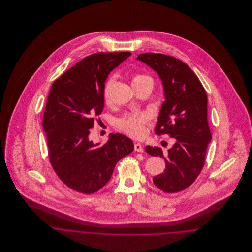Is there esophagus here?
I'll return each mask as SVG.
<instances>
[{"label":"esophagus","instance_id":"esophagus-1","mask_svg":"<svg viewBox=\"0 0 252 252\" xmlns=\"http://www.w3.org/2000/svg\"><path fill=\"white\" fill-rule=\"evenodd\" d=\"M135 151L137 152H144V146L139 143L135 144Z\"/></svg>","mask_w":252,"mask_h":252}]
</instances>
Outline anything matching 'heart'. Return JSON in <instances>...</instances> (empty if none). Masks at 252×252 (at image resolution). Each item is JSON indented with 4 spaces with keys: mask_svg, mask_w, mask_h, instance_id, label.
I'll use <instances>...</instances> for the list:
<instances>
[{
    "mask_svg": "<svg viewBox=\"0 0 252 252\" xmlns=\"http://www.w3.org/2000/svg\"><path fill=\"white\" fill-rule=\"evenodd\" d=\"M145 81L152 82L151 78L146 75L136 74L132 78V85H136ZM114 82H115L114 76L108 77V80L106 81V84L104 87V97H105V100L107 101L109 99L110 90ZM145 121H146V116L144 114H129L118 121V126L130 136L135 138H141L144 135Z\"/></svg>",
    "mask_w": 252,
    "mask_h": 252,
    "instance_id": "heart-1",
    "label": "heart"
}]
</instances>
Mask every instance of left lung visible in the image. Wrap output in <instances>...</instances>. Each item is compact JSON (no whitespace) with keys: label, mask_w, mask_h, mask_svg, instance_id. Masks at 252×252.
Instances as JSON below:
<instances>
[{"label":"left lung","mask_w":252,"mask_h":252,"mask_svg":"<svg viewBox=\"0 0 252 252\" xmlns=\"http://www.w3.org/2000/svg\"><path fill=\"white\" fill-rule=\"evenodd\" d=\"M156 72L163 85L162 104L155 133L167 134L173 146L167 152L160 147H145L152 156L165 160L164 173L153 183L166 193L179 192L191 185L201 173L212 135L208 124L207 93L194 72L182 61L159 53L137 57Z\"/></svg>","instance_id":"8db88e82"}]
</instances>
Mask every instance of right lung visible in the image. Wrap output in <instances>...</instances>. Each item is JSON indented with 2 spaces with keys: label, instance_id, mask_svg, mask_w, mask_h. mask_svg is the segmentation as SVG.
Returning <instances> with one entry per match:
<instances>
[{
  "label": "right lung",
  "instance_id": "1",
  "mask_svg": "<svg viewBox=\"0 0 252 252\" xmlns=\"http://www.w3.org/2000/svg\"><path fill=\"white\" fill-rule=\"evenodd\" d=\"M130 55H89L51 86L42 121L49 159L59 179L77 192H97L110 180L116 163L134 150L132 140L118 133L103 145L89 140L94 119L104 108L108 74Z\"/></svg>",
  "mask_w": 252,
  "mask_h": 252
}]
</instances>
